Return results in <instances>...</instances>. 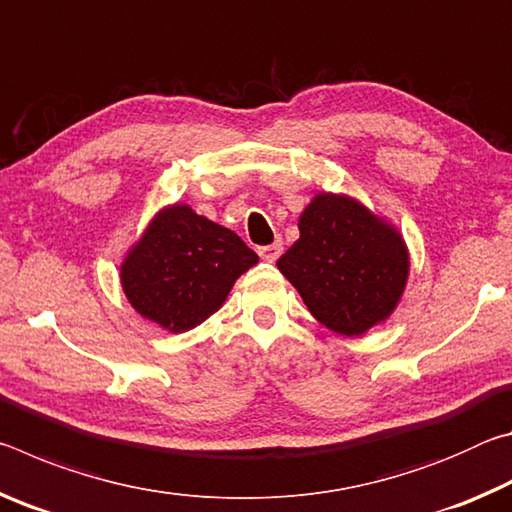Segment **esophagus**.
Listing matches in <instances>:
<instances>
[{
  "label": "esophagus",
  "instance_id": "1",
  "mask_svg": "<svg viewBox=\"0 0 512 512\" xmlns=\"http://www.w3.org/2000/svg\"><path fill=\"white\" fill-rule=\"evenodd\" d=\"M280 255H282V246L280 244H271V246L259 248V257H262L264 262H271L273 264Z\"/></svg>",
  "mask_w": 512,
  "mask_h": 512
}]
</instances>
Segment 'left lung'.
I'll use <instances>...</instances> for the list:
<instances>
[{"mask_svg": "<svg viewBox=\"0 0 512 512\" xmlns=\"http://www.w3.org/2000/svg\"><path fill=\"white\" fill-rule=\"evenodd\" d=\"M300 237L277 259L320 325L361 336L391 318L409 280V248L393 223L357 198L320 192L298 219Z\"/></svg>", "mask_w": 512, "mask_h": 512, "instance_id": "left-lung-1", "label": "left lung"}]
</instances>
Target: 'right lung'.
Masks as SVG:
<instances>
[{
    "mask_svg": "<svg viewBox=\"0 0 512 512\" xmlns=\"http://www.w3.org/2000/svg\"><path fill=\"white\" fill-rule=\"evenodd\" d=\"M257 262L235 232L173 203L128 250L119 280L137 314L183 334L219 311L237 277Z\"/></svg>",
    "mask_w": 512,
    "mask_h": 512,
    "instance_id": "1",
    "label": "right lung"
}]
</instances>
